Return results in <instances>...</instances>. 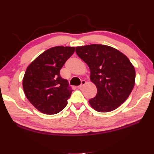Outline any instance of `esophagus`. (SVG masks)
I'll return each instance as SVG.
<instances>
[{
	"label": "esophagus",
	"mask_w": 154,
	"mask_h": 154,
	"mask_svg": "<svg viewBox=\"0 0 154 154\" xmlns=\"http://www.w3.org/2000/svg\"><path fill=\"white\" fill-rule=\"evenodd\" d=\"M85 83H86V82H85V80H82V83H81V85L78 86L77 88H79V89H81V88H82V87H83V85H84L85 84Z\"/></svg>",
	"instance_id": "34e87169"
}]
</instances>
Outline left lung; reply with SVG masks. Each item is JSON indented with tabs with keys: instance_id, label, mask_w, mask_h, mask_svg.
Instances as JSON below:
<instances>
[{
	"instance_id": "1",
	"label": "left lung",
	"mask_w": 154,
	"mask_h": 154,
	"mask_svg": "<svg viewBox=\"0 0 154 154\" xmlns=\"http://www.w3.org/2000/svg\"><path fill=\"white\" fill-rule=\"evenodd\" d=\"M75 52L90 69V79L97 88L96 97L89 104L100 112L119 107L132 91L135 68L128 58L112 47L90 44L75 48Z\"/></svg>"
}]
</instances>
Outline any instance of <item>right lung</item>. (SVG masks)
<instances>
[{
  "mask_svg": "<svg viewBox=\"0 0 154 154\" xmlns=\"http://www.w3.org/2000/svg\"><path fill=\"white\" fill-rule=\"evenodd\" d=\"M74 52L75 47H53L27 67L23 79L25 95L41 112L57 114L67 104L72 89L68 81L61 77L60 70Z\"/></svg>",
  "mask_w": 154,
  "mask_h": 154,
  "instance_id": "obj_1",
  "label": "right lung"
}]
</instances>
